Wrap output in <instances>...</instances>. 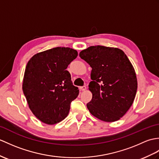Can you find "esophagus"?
<instances>
[{
  "mask_svg": "<svg viewBox=\"0 0 159 159\" xmlns=\"http://www.w3.org/2000/svg\"><path fill=\"white\" fill-rule=\"evenodd\" d=\"M86 89H87L86 86H82V87H80V89L81 91H85V90H86Z\"/></svg>",
  "mask_w": 159,
  "mask_h": 159,
  "instance_id": "esophagus-1",
  "label": "esophagus"
}]
</instances>
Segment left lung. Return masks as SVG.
<instances>
[{"instance_id": "8db88e82", "label": "left lung", "mask_w": 159, "mask_h": 159, "mask_svg": "<svg viewBox=\"0 0 159 159\" xmlns=\"http://www.w3.org/2000/svg\"><path fill=\"white\" fill-rule=\"evenodd\" d=\"M79 56L92 68L89 89L90 113L105 122H114L130 108L137 92L134 66L121 49L101 45L81 51Z\"/></svg>"}]
</instances>
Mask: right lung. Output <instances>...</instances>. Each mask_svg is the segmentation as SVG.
Masks as SVG:
<instances>
[{
	"instance_id": "add662e5",
	"label": "right lung",
	"mask_w": 159,
	"mask_h": 159,
	"mask_svg": "<svg viewBox=\"0 0 159 159\" xmlns=\"http://www.w3.org/2000/svg\"><path fill=\"white\" fill-rule=\"evenodd\" d=\"M78 55L69 47H55L35 54L25 67L22 89L30 109L44 123L54 125L68 116L79 90L66 68Z\"/></svg>"
}]
</instances>
